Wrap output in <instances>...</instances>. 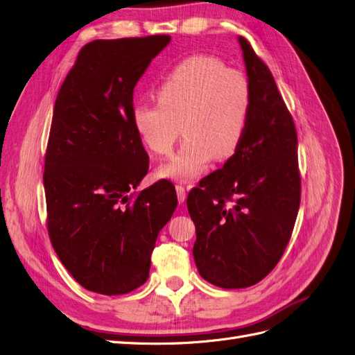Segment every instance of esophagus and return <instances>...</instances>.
Wrapping results in <instances>:
<instances>
[{"label": "esophagus", "mask_w": 355, "mask_h": 355, "mask_svg": "<svg viewBox=\"0 0 355 355\" xmlns=\"http://www.w3.org/2000/svg\"><path fill=\"white\" fill-rule=\"evenodd\" d=\"M176 193H178V201L179 202H185L187 200V189L182 185H176Z\"/></svg>", "instance_id": "34e87169"}]
</instances>
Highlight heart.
<instances>
[{
	"label": "heart",
	"instance_id": "obj_1",
	"mask_svg": "<svg viewBox=\"0 0 355 355\" xmlns=\"http://www.w3.org/2000/svg\"><path fill=\"white\" fill-rule=\"evenodd\" d=\"M158 104H137L132 123L144 145L157 155H168L182 135L178 154L158 175L189 180L213 158L234 155L245 135L251 89L241 71L227 69L210 55H195L178 64L157 89Z\"/></svg>",
	"mask_w": 355,
	"mask_h": 355
}]
</instances>
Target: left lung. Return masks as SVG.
Here are the masks:
<instances>
[{
  "mask_svg": "<svg viewBox=\"0 0 355 355\" xmlns=\"http://www.w3.org/2000/svg\"><path fill=\"white\" fill-rule=\"evenodd\" d=\"M251 110L238 151L188 193L200 275L218 288L259 284L284 255L301 201L294 119L272 71L239 36Z\"/></svg>",
  "mask_w": 355,
  "mask_h": 355,
  "instance_id": "8db88e82",
  "label": "left lung"
}]
</instances>
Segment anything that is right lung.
Masks as SVG:
<instances>
[{"label": "right lung", "instance_id": "right-lung-1", "mask_svg": "<svg viewBox=\"0 0 355 355\" xmlns=\"http://www.w3.org/2000/svg\"><path fill=\"white\" fill-rule=\"evenodd\" d=\"M168 35L96 40L58 91L45 153L46 227L85 289L123 295L144 285L178 197L166 179L135 192L150 157L132 123L133 89Z\"/></svg>", "mask_w": 355, "mask_h": 355}]
</instances>
